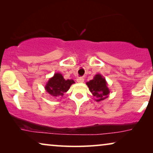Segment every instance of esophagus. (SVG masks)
<instances>
[{
  "instance_id": "obj_1",
  "label": "esophagus",
  "mask_w": 153,
  "mask_h": 153,
  "mask_svg": "<svg viewBox=\"0 0 153 153\" xmlns=\"http://www.w3.org/2000/svg\"><path fill=\"white\" fill-rule=\"evenodd\" d=\"M76 81L78 83H83V81H84V79H83V77H78L76 79Z\"/></svg>"
}]
</instances>
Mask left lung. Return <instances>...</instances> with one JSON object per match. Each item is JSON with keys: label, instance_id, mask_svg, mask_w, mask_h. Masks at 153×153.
Listing matches in <instances>:
<instances>
[{"label": "left lung", "instance_id": "left-lung-1", "mask_svg": "<svg viewBox=\"0 0 153 153\" xmlns=\"http://www.w3.org/2000/svg\"><path fill=\"white\" fill-rule=\"evenodd\" d=\"M86 85L97 102L102 101L108 97L110 90L105 78L102 74H96L92 80L86 82Z\"/></svg>", "mask_w": 153, "mask_h": 153}]
</instances>
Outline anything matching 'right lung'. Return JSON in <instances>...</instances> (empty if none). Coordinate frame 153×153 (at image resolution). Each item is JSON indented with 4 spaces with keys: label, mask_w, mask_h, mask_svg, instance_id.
<instances>
[{
    "label": "right lung",
    "mask_w": 153,
    "mask_h": 153,
    "mask_svg": "<svg viewBox=\"0 0 153 153\" xmlns=\"http://www.w3.org/2000/svg\"><path fill=\"white\" fill-rule=\"evenodd\" d=\"M74 83V81L72 79L65 80L62 74L58 72L55 73L53 76L49 79L45 88L51 97H62Z\"/></svg>",
    "instance_id": "1"
}]
</instances>
